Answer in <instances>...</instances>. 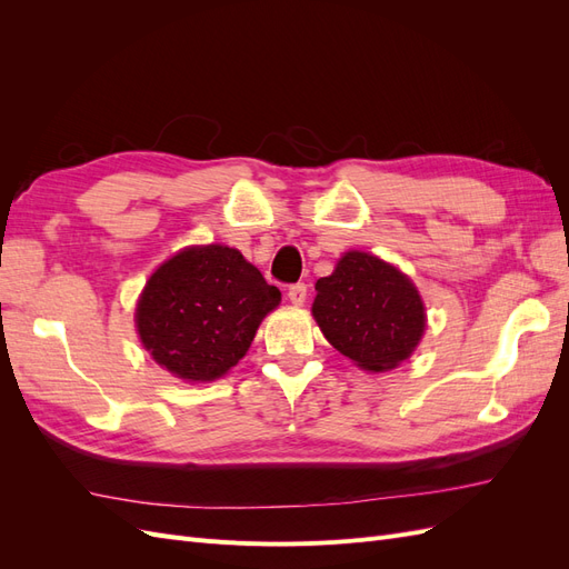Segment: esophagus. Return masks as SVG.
I'll return each mask as SVG.
<instances>
[{"mask_svg": "<svg viewBox=\"0 0 569 569\" xmlns=\"http://www.w3.org/2000/svg\"><path fill=\"white\" fill-rule=\"evenodd\" d=\"M306 284L303 282H297V284H291L289 289H287V297H289V301L295 303V306H301L303 301H306Z\"/></svg>", "mask_w": 569, "mask_h": 569, "instance_id": "esophagus-1", "label": "esophagus"}]
</instances>
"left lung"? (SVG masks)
I'll return each instance as SVG.
<instances>
[{
    "instance_id": "obj_1",
    "label": "left lung",
    "mask_w": 569,
    "mask_h": 569,
    "mask_svg": "<svg viewBox=\"0 0 569 569\" xmlns=\"http://www.w3.org/2000/svg\"><path fill=\"white\" fill-rule=\"evenodd\" d=\"M316 291L313 316L325 339L360 368H396L418 347L425 330L418 289L377 256L349 251Z\"/></svg>"
}]
</instances>
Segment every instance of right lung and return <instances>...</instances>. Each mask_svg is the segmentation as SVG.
Masks as SVG:
<instances>
[{"label":"right lung","instance_id":"right-lung-1","mask_svg":"<svg viewBox=\"0 0 569 569\" xmlns=\"http://www.w3.org/2000/svg\"><path fill=\"white\" fill-rule=\"evenodd\" d=\"M280 299V289L237 249L192 247L149 278L137 303V332L168 372L211 382L239 363Z\"/></svg>","mask_w":569,"mask_h":569}]
</instances>
